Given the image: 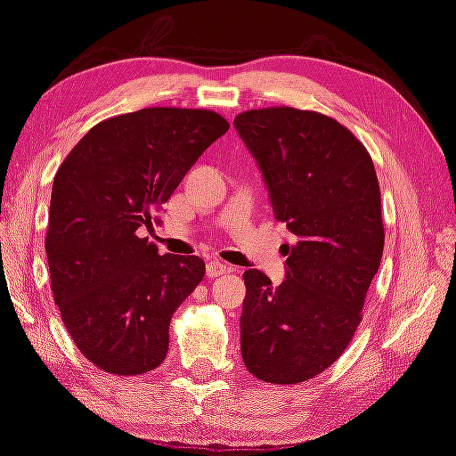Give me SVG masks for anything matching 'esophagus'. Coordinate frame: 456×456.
<instances>
[{"label": "esophagus", "mask_w": 456, "mask_h": 456, "mask_svg": "<svg viewBox=\"0 0 456 456\" xmlns=\"http://www.w3.org/2000/svg\"><path fill=\"white\" fill-rule=\"evenodd\" d=\"M229 271H231V267H227V265H223L221 261H209V263H207V277H211V279L225 275V273H229Z\"/></svg>", "instance_id": "34e87169"}]
</instances>
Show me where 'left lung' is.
Returning <instances> with one entry per match:
<instances>
[{"label": "left lung", "mask_w": 456, "mask_h": 456, "mask_svg": "<svg viewBox=\"0 0 456 456\" xmlns=\"http://www.w3.org/2000/svg\"><path fill=\"white\" fill-rule=\"evenodd\" d=\"M259 163L273 213L295 241L279 287L243 273L241 354L265 383H305L341 357L385 247L380 189L367 147L337 119L295 107L235 118Z\"/></svg>", "instance_id": "1"}]
</instances>
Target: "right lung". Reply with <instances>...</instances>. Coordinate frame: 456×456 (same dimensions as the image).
<instances>
[{
    "label": "right lung",
    "mask_w": 456,
    "mask_h": 456,
    "mask_svg": "<svg viewBox=\"0 0 456 456\" xmlns=\"http://www.w3.org/2000/svg\"><path fill=\"white\" fill-rule=\"evenodd\" d=\"M229 129L211 110L147 107L91 127L57 169L45 253L55 305L81 354L135 377L169 351V322L205 275L201 256L159 255L139 231Z\"/></svg>",
    "instance_id": "add662e5"
}]
</instances>
